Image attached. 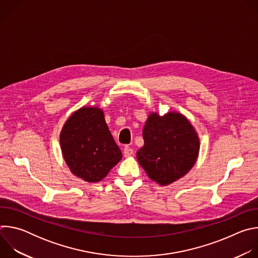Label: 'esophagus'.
Listing matches in <instances>:
<instances>
[{
	"mask_svg": "<svg viewBox=\"0 0 258 258\" xmlns=\"http://www.w3.org/2000/svg\"><path fill=\"white\" fill-rule=\"evenodd\" d=\"M133 153H134L133 149L131 148V147H128V146H126L125 148L123 149V155H124V157H130V156L133 155Z\"/></svg>",
	"mask_w": 258,
	"mask_h": 258,
	"instance_id": "esophagus-1",
	"label": "esophagus"
}]
</instances>
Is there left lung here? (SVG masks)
Returning a JSON list of instances; mask_svg holds the SVG:
<instances>
[{
	"mask_svg": "<svg viewBox=\"0 0 258 258\" xmlns=\"http://www.w3.org/2000/svg\"><path fill=\"white\" fill-rule=\"evenodd\" d=\"M144 146L137 159L148 176L161 186L182 177L195 164L200 143L189 120L179 113H151L143 128Z\"/></svg>",
	"mask_w": 258,
	"mask_h": 258,
	"instance_id": "left-lung-1",
	"label": "left lung"
}]
</instances>
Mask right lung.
Instances as JSON below:
<instances>
[{
  "label": "right lung",
  "instance_id": "1",
  "mask_svg": "<svg viewBox=\"0 0 258 258\" xmlns=\"http://www.w3.org/2000/svg\"><path fill=\"white\" fill-rule=\"evenodd\" d=\"M60 145L71 172L89 182L104 178L122 154L97 107H84L63 125Z\"/></svg>",
  "mask_w": 258,
  "mask_h": 258
}]
</instances>
